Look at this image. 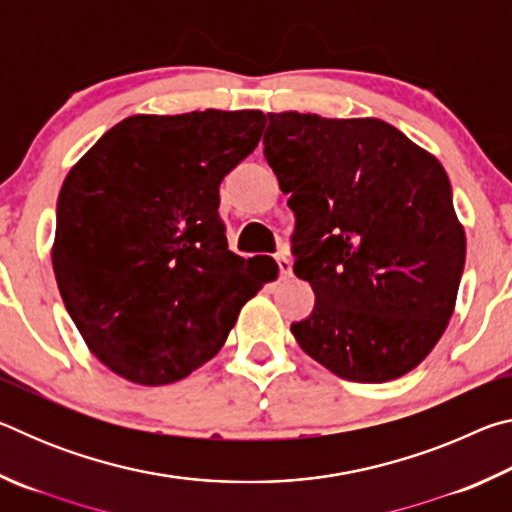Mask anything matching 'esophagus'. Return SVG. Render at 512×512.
Instances as JSON below:
<instances>
[{
    "instance_id": "obj_1",
    "label": "esophagus",
    "mask_w": 512,
    "mask_h": 512,
    "mask_svg": "<svg viewBox=\"0 0 512 512\" xmlns=\"http://www.w3.org/2000/svg\"><path fill=\"white\" fill-rule=\"evenodd\" d=\"M277 266H280V277H282V280H291V277H293L291 259L280 255V257H277Z\"/></svg>"
}]
</instances>
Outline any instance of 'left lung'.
<instances>
[{"mask_svg": "<svg viewBox=\"0 0 512 512\" xmlns=\"http://www.w3.org/2000/svg\"><path fill=\"white\" fill-rule=\"evenodd\" d=\"M264 155L298 216L293 273L316 307L291 332L336 377L381 384L454 314L465 230L436 155L377 117L268 112Z\"/></svg>", "mask_w": 512, "mask_h": 512, "instance_id": "left-lung-1", "label": "left lung"}]
</instances>
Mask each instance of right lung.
Returning <instances> with one entry per match:
<instances>
[{
  "instance_id": "1",
  "label": "right lung",
  "mask_w": 512,
  "mask_h": 512,
  "mask_svg": "<svg viewBox=\"0 0 512 512\" xmlns=\"http://www.w3.org/2000/svg\"><path fill=\"white\" fill-rule=\"evenodd\" d=\"M262 110L133 115L103 133L58 194L51 264L103 366L140 386L185 379L223 348L273 257L228 250L225 173L255 151Z\"/></svg>"
}]
</instances>
